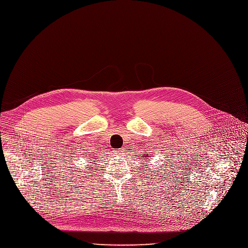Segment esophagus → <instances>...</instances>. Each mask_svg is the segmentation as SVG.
Instances as JSON below:
<instances>
[{"mask_svg":"<svg viewBox=\"0 0 248 248\" xmlns=\"http://www.w3.org/2000/svg\"><path fill=\"white\" fill-rule=\"evenodd\" d=\"M115 153H116V155H115L116 156H119V155H124V154H123V151H122V150H117V151H116Z\"/></svg>","mask_w":248,"mask_h":248,"instance_id":"obj_1","label":"esophagus"}]
</instances>
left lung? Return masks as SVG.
<instances>
[{
  "mask_svg": "<svg viewBox=\"0 0 248 248\" xmlns=\"http://www.w3.org/2000/svg\"><path fill=\"white\" fill-rule=\"evenodd\" d=\"M146 152H151V150H148V151H146ZM143 154L144 155H142V154H140V155H141V159H145V160H147L148 161V158H150L151 156H152V155H150V153H144L143 152Z\"/></svg>",
  "mask_w": 248,
  "mask_h": 248,
  "instance_id": "8db88e82",
  "label": "left lung"
}]
</instances>
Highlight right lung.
Here are the masks:
<instances>
[{
	"label": "right lung",
	"mask_w": 248,
	"mask_h": 248,
	"mask_svg": "<svg viewBox=\"0 0 248 248\" xmlns=\"http://www.w3.org/2000/svg\"><path fill=\"white\" fill-rule=\"evenodd\" d=\"M91 158H93V159H95V157H91Z\"/></svg>",
	"instance_id": "right-lung-1"
}]
</instances>
